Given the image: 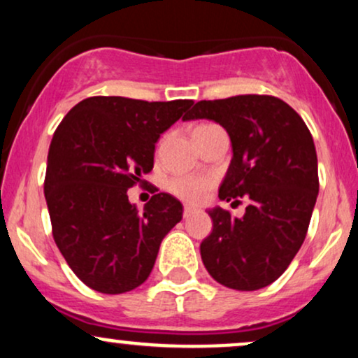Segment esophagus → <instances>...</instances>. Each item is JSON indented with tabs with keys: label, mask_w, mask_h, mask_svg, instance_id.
Masks as SVG:
<instances>
[{
	"label": "esophagus",
	"mask_w": 358,
	"mask_h": 358,
	"mask_svg": "<svg viewBox=\"0 0 358 358\" xmlns=\"http://www.w3.org/2000/svg\"><path fill=\"white\" fill-rule=\"evenodd\" d=\"M193 213H195V208H192V207H185L183 208V217H185V219H188V217L193 215Z\"/></svg>",
	"instance_id": "esophagus-1"
}]
</instances>
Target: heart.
Listing matches in <instances>:
<instances>
[{
	"label": "heart",
	"mask_w": 358,
	"mask_h": 358,
	"mask_svg": "<svg viewBox=\"0 0 358 358\" xmlns=\"http://www.w3.org/2000/svg\"><path fill=\"white\" fill-rule=\"evenodd\" d=\"M215 124H200L193 129V134H199L207 131ZM170 192L180 200L188 203H200L207 196L208 188H210V180L202 178V176H178L173 178L168 185Z\"/></svg>",
	"instance_id": "b5f03b06"
}]
</instances>
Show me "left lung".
Returning <instances> with one entry per match:
<instances>
[{"label": "left lung", "instance_id": "obj_1", "mask_svg": "<svg viewBox=\"0 0 358 358\" xmlns=\"http://www.w3.org/2000/svg\"><path fill=\"white\" fill-rule=\"evenodd\" d=\"M190 119H212L225 127L234 156L219 199L248 202L241 219L220 207L208 210L213 231L200 244L205 268L231 289L269 286L301 248L318 196L310 129L285 101L259 94L200 101L183 116Z\"/></svg>", "mask_w": 358, "mask_h": 358}]
</instances>
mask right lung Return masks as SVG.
<instances>
[{
  "instance_id": "add662e5",
  "label": "right lung",
  "mask_w": 358,
  "mask_h": 358,
  "mask_svg": "<svg viewBox=\"0 0 358 358\" xmlns=\"http://www.w3.org/2000/svg\"><path fill=\"white\" fill-rule=\"evenodd\" d=\"M192 104L94 96L73 106L53 133L43 185L53 241L85 286L121 294L150 276L183 207L155 193L139 212L127 188L153 170L159 134Z\"/></svg>"
}]
</instances>
